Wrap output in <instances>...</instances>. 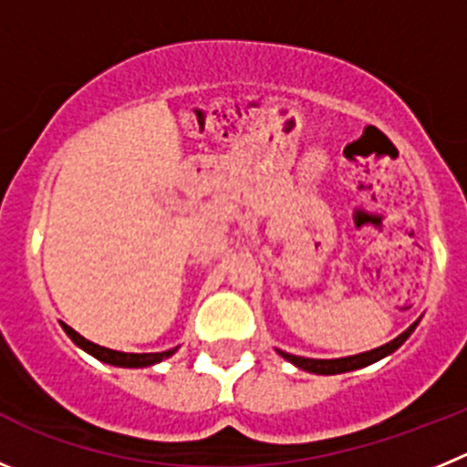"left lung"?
<instances>
[{
	"instance_id": "obj_1",
	"label": "left lung",
	"mask_w": 467,
	"mask_h": 467,
	"mask_svg": "<svg viewBox=\"0 0 467 467\" xmlns=\"http://www.w3.org/2000/svg\"><path fill=\"white\" fill-rule=\"evenodd\" d=\"M417 327V323H412L406 332L392 339L389 344L379 346L374 350H367V353H359V355H350V358H339V359H314V358H300V355H291V353H284V350H277L284 359H288L291 364L300 367V369L309 371V374H323V376H332V374H346V371H355V369H362V367H369V364L379 362V359L388 358L389 353L399 348L408 337L412 335V330Z\"/></svg>"
}]
</instances>
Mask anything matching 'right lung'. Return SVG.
I'll return each instance as SVG.
<instances>
[{
    "label": "right lung",
    "instance_id": "add662e5",
    "mask_svg": "<svg viewBox=\"0 0 467 467\" xmlns=\"http://www.w3.org/2000/svg\"><path fill=\"white\" fill-rule=\"evenodd\" d=\"M61 327H64L66 335H68L70 339H73L75 344L79 346V348L87 350L88 355H93V358L100 359V362L114 364V367H128V369H140V367H150V364L162 362L164 358H170V355L176 353V348L162 350V353H121V350L105 348V346H98V344H93V341L84 339L82 335H78V332H75L70 326H66V323H61Z\"/></svg>",
    "mask_w": 467,
    "mask_h": 467
}]
</instances>
